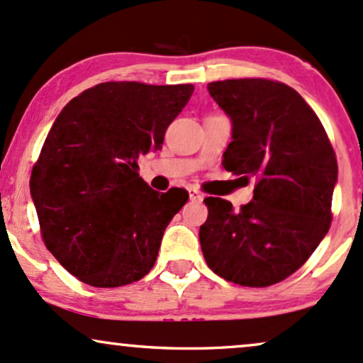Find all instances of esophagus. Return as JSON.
<instances>
[{
    "label": "esophagus",
    "mask_w": 363,
    "mask_h": 363,
    "mask_svg": "<svg viewBox=\"0 0 363 363\" xmlns=\"http://www.w3.org/2000/svg\"><path fill=\"white\" fill-rule=\"evenodd\" d=\"M189 195H190V200H202L203 199V195L195 189H189Z\"/></svg>",
    "instance_id": "1"
}]
</instances>
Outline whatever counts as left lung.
I'll use <instances>...</instances> for the list:
<instances>
[{
    "label": "left lung",
    "mask_w": 363,
    "mask_h": 363,
    "mask_svg": "<svg viewBox=\"0 0 363 363\" xmlns=\"http://www.w3.org/2000/svg\"><path fill=\"white\" fill-rule=\"evenodd\" d=\"M207 89L233 123L223 166L246 182L255 177L257 185L240 211L224 199L203 200V258L229 282L279 284L308 262L330 229L335 151L318 115L287 84L246 78Z\"/></svg>",
    "instance_id": "obj_1"
}]
</instances>
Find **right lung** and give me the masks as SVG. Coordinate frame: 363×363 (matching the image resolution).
Returning <instances> with one entry per match:
<instances>
[{
  "mask_svg": "<svg viewBox=\"0 0 363 363\" xmlns=\"http://www.w3.org/2000/svg\"><path fill=\"white\" fill-rule=\"evenodd\" d=\"M194 84L110 81L62 108L32 169L30 194L47 250L93 287H121L149 274L166 225L189 200L152 190L138 157L157 151Z\"/></svg>",
  "mask_w": 363,
  "mask_h": 363,
  "instance_id": "obj_1",
  "label": "right lung"
}]
</instances>
